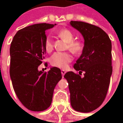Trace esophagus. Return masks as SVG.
I'll return each mask as SVG.
<instances>
[{
  "mask_svg": "<svg viewBox=\"0 0 123 123\" xmlns=\"http://www.w3.org/2000/svg\"><path fill=\"white\" fill-rule=\"evenodd\" d=\"M66 73V71L65 70H64V69H62L61 73H62V77H64V75H65Z\"/></svg>",
  "mask_w": 123,
  "mask_h": 123,
  "instance_id": "34e87169",
  "label": "esophagus"
}]
</instances>
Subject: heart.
<instances>
[{
  "label": "heart",
  "instance_id": "heart-1",
  "mask_svg": "<svg viewBox=\"0 0 123 123\" xmlns=\"http://www.w3.org/2000/svg\"><path fill=\"white\" fill-rule=\"evenodd\" d=\"M58 35L68 43V47L74 54H79L84 48V44L79 40H73L74 35L71 31L62 29L58 32ZM44 48L46 52H50L54 48V43L50 36H47L44 40ZM73 60V56L69 52H57L50 58V63L52 66L59 68H66L68 64Z\"/></svg>",
  "mask_w": 123,
  "mask_h": 123
}]
</instances>
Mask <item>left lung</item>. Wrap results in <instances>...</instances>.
Returning <instances> with one entry per match:
<instances>
[{"mask_svg": "<svg viewBox=\"0 0 123 123\" xmlns=\"http://www.w3.org/2000/svg\"><path fill=\"white\" fill-rule=\"evenodd\" d=\"M70 25L83 36L84 46L73 68L64 77L68 82L72 108L80 112H90L100 106L109 89L112 66V43L101 28L86 22L71 21ZM82 72L84 77H81Z\"/></svg>", "mask_w": 123, "mask_h": 123, "instance_id": "8db88e82", "label": "left lung"}]
</instances>
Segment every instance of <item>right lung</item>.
Masks as SVG:
<instances>
[{"mask_svg": "<svg viewBox=\"0 0 123 123\" xmlns=\"http://www.w3.org/2000/svg\"><path fill=\"white\" fill-rule=\"evenodd\" d=\"M55 25L43 23L23 28L11 43L9 73L12 87L19 100L30 111L48 109L54 89L62 79L58 68H51L48 72L38 70L46 52L45 31Z\"/></svg>", "mask_w": 123, "mask_h": 123, "instance_id": "add662e5", "label": "right lung"}]
</instances>
